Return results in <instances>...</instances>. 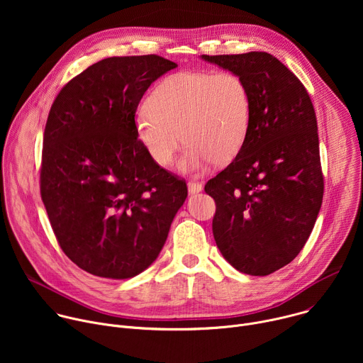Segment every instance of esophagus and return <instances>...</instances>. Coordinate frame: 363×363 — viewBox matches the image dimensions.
<instances>
[{
	"label": "esophagus",
	"instance_id": "1",
	"mask_svg": "<svg viewBox=\"0 0 363 363\" xmlns=\"http://www.w3.org/2000/svg\"><path fill=\"white\" fill-rule=\"evenodd\" d=\"M188 191H189V194H191V195L198 194V192H201V191H202V184L195 182V181H189V182H188Z\"/></svg>",
	"mask_w": 363,
	"mask_h": 363
}]
</instances>
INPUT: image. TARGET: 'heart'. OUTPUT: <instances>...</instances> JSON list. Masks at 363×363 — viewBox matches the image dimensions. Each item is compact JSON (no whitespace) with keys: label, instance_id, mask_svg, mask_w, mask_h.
Returning a JSON list of instances; mask_svg holds the SVG:
<instances>
[{"label":"heart","instance_id":"obj_1","mask_svg":"<svg viewBox=\"0 0 363 363\" xmlns=\"http://www.w3.org/2000/svg\"><path fill=\"white\" fill-rule=\"evenodd\" d=\"M250 125V89L233 72L171 74L153 89L135 121L138 140L160 167H168L182 142L188 143L179 162L184 172L233 161Z\"/></svg>","mask_w":363,"mask_h":363}]
</instances>
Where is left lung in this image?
I'll use <instances>...</instances> for the list:
<instances>
[{
    "label": "left lung",
    "instance_id": "left-lung-1",
    "mask_svg": "<svg viewBox=\"0 0 363 363\" xmlns=\"http://www.w3.org/2000/svg\"><path fill=\"white\" fill-rule=\"evenodd\" d=\"M240 74L251 125L235 160L205 184L216 201L213 234L225 260L250 276L293 262L323 199L318 121L303 83L264 51L201 56Z\"/></svg>",
    "mask_w": 363,
    "mask_h": 363
}]
</instances>
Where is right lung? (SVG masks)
Segmentation results:
<instances>
[{"label":"right lung","mask_w":363,"mask_h":363,"mask_svg":"<svg viewBox=\"0 0 363 363\" xmlns=\"http://www.w3.org/2000/svg\"><path fill=\"white\" fill-rule=\"evenodd\" d=\"M175 67L157 55L109 57L73 77L51 105L41 199L65 254L93 276L122 280L147 269L188 195L135 129L142 96Z\"/></svg>","instance_id":"add662e5"}]
</instances>
